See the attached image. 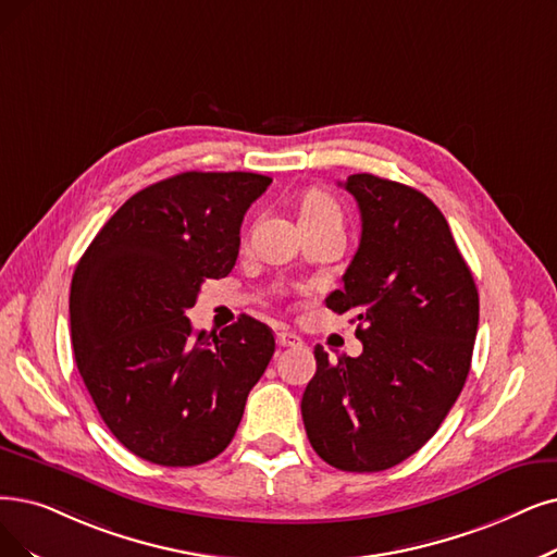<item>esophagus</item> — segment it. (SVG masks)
I'll return each instance as SVG.
<instances>
[{"label":"esophagus","mask_w":557,"mask_h":557,"mask_svg":"<svg viewBox=\"0 0 557 557\" xmlns=\"http://www.w3.org/2000/svg\"><path fill=\"white\" fill-rule=\"evenodd\" d=\"M276 343H278V347H297V345H301V338L297 336V333H293V331L281 329L276 333Z\"/></svg>","instance_id":"1"}]
</instances>
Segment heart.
<instances>
[{
  "label": "heart",
  "mask_w": 557,
  "mask_h": 557,
  "mask_svg": "<svg viewBox=\"0 0 557 557\" xmlns=\"http://www.w3.org/2000/svg\"><path fill=\"white\" fill-rule=\"evenodd\" d=\"M324 221H343V212L331 194L310 189L301 201V224H324Z\"/></svg>",
  "instance_id": "heart-1"
}]
</instances>
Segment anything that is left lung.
Wrapping results in <instances>:
<instances>
[{"label":"left lung","mask_w":557,"mask_h":557,"mask_svg":"<svg viewBox=\"0 0 557 557\" xmlns=\"http://www.w3.org/2000/svg\"><path fill=\"white\" fill-rule=\"evenodd\" d=\"M361 210V242L326 308L354 315L361 356L329 361L301 397L313 450L333 469L376 473L436 434L466 376L480 320L478 287L430 198L372 173L343 185Z\"/></svg>","instance_id":"1"}]
</instances>
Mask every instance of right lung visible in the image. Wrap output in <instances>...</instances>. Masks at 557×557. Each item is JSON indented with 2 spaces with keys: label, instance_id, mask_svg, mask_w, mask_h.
<instances>
[{
  "label": "right lung",
  "instance_id": "1",
  "mask_svg": "<svg viewBox=\"0 0 557 557\" xmlns=\"http://www.w3.org/2000/svg\"><path fill=\"white\" fill-rule=\"evenodd\" d=\"M272 177L187 171L116 210L79 258L71 336L82 380L123 446L160 466L224 453L274 354L272 329L249 318L221 333L187 310L208 278L231 274L242 219Z\"/></svg>",
  "mask_w": 557,
  "mask_h": 557
}]
</instances>
